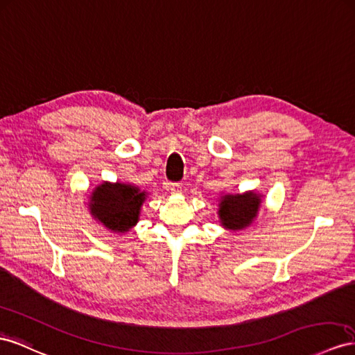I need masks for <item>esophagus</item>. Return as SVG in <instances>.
Segmentation results:
<instances>
[{"label":"esophagus","mask_w":355,"mask_h":355,"mask_svg":"<svg viewBox=\"0 0 355 355\" xmlns=\"http://www.w3.org/2000/svg\"><path fill=\"white\" fill-rule=\"evenodd\" d=\"M169 190H171V193H180L181 192V184L180 183H171Z\"/></svg>","instance_id":"esophagus-1"}]
</instances>
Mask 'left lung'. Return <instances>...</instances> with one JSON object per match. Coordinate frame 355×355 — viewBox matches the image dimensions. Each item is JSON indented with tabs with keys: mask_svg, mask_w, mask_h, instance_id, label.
Listing matches in <instances>:
<instances>
[{
	"mask_svg": "<svg viewBox=\"0 0 355 355\" xmlns=\"http://www.w3.org/2000/svg\"><path fill=\"white\" fill-rule=\"evenodd\" d=\"M259 204L261 199L255 192L223 196L219 208L222 225L234 231L244 228L255 219Z\"/></svg>",
	"mask_w": 355,
	"mask_h": 355,
	"instance_id": "8db88e82",
	"label": "left lung"
}]
</instances>
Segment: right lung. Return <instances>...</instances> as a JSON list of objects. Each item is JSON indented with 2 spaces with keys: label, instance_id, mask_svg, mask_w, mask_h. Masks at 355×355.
<instances>
[{
  "label": "right lung",
  "instance_id": "obj_1",
  "mask_svg": "<svg viewBox=\"0 0 355 355\" xmlns=\"http://www.w3.org/2000/svg\"><path fill=\"white\" fill-rule=\"evenodd\" d=\"M144 199L145 193L130 184L103 183L91 196V214L106 228L115 232H125L138 222Z\"/></svg>",
  "mask_w": 355,
  "mask_h": 355
}]
</instances>
